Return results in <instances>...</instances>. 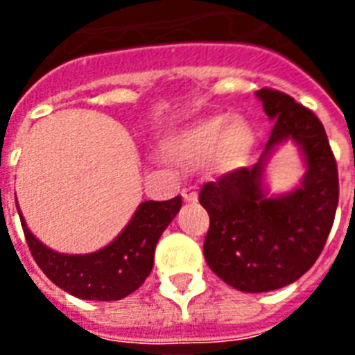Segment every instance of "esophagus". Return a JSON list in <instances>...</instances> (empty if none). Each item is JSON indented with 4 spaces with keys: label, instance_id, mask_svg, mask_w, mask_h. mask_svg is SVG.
Wrapping results in <instances>:
<instances>
[{
    "label": "esophagus",
    "instance_id": "obj_1",
    "mask_svg": "<svg viewBox=\"0 0 355 355\" xmlns=\"http://www.w3.org/2000/svg\"><path fill=\"white\" fill-rule=\"evenodd\" d=\"M182 199L186 200V202H195V200H197V191H195V188H184Z\"/></svg>",
    "mask_w": 355,
    "mask_h": 355
}]
</instances>
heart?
<instances>
[{"label": "heart", "instance_id": "obj_1", "mask_svg": "<svg viewBox=\"0 0 355 355\" xmlns=\"http://www.w3.org/2000/svg\"><path fill=\"white\" fill-rule=\"evenodd\" d=\"M254 144V128L247 119L216 114L178 130L167 147L175 158L186 164L211 160L217 171L234 173L247 166Z\"/></svg>", "mask_w": 355, "mask_h": 355}]
</instances>
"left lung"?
<instances>
[{"label":"left lung","instance_id":"8db88e82","mask_svg":"<svg viewBox=\"0 0 355 355\" xmlns=\"http://www.w3.org/2000/svg\"><path fill=\"white\" fill-rule=\"evenodd\" d=\"M256 96L272 119L259 160L206 182L199 193L210 216L206 263L245 293L280 289L308 272L324 248L339 202L337 162L319 118L284 92L261 88ZM286 139L301 145L309 171L300 189L267 198L264 164Z\"/></svg>","mask_w":355,"mask_h":355}]
</instances>
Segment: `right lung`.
Wrapping results in <instances>:
<instances>
[{
	"instance_id": "1",
	"label": "right lung",
	"mask_w": 355,
	"mask_h": 355,
	"mask_svg": "<svg viewBox=\"0 0 355 355\" xmlns=\"http://www.w3.org/2000/svg\"><path fill=\"white\" fill-rule=\"evenodd\" d=\"M182 206L180 195L171 200H145L112 243L92 254H60L36 239L19 221L33 258L49 280L85 300H119L134 293L150 275L155 248L162 232Z\"/></svg>"
}]
</instances>
